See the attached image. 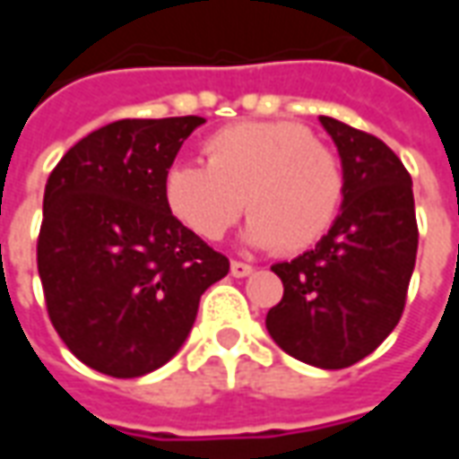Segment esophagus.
Returning a JSON list of instances; mask_svg holds the SVG:
<instances>
[{
  "label": "esophagus",
  "instance_id": "esophagus-1",
  "mask_svg": "<svg viewBox=\"0 0 459 459\" xmlns=\"http://www.w3.org/2000/svg\"><path fill=\"white\" fill-rule=\"evenodd\" d=\"M250 273H253V265L243 263V260H230V275L233 278H248Z\"/></svg>",
  "mask_w": 459,
  "mask_h": 459
}]
</instances>
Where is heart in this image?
Masks as SVG:
<instances>
[{
  "mask_svg": "<svg viewBox=\"0 0 459 459\" xmlns=\"http://www.w3.org/2000/svg\"><path fill=\"white\" fill-rule=\"evenodd\" d=\"M206 164L174 161L164 204L181 226L219 240L243 206L253 246L295 255L327 236L346 191L344 164L299 122H238L211 134Z\"/></svg>",
  "mask_w": 459,
  "mask_h": 459,
  "instance_id": "obj_1",
  "label": "heart"
}]
</instances>
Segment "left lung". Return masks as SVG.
Listing matches in <instances>:
<instances>
[{
    "instance_id": "obj_1",
    "label": "left lung",
    "mask_w": 459,
    "mask_h": 459,
    "mask_svg": "<svg viewBox=\"0 0 459 459\" xmlns=\"http://www.w3.org/2000/svg\"><path fill=\"white\" fill-rule=\"evenodd\" d=\"M319 122L344 164L342 213L315 248L273 265L285 292L265 327L299 361L346 368L403 315L418 253L413 181L385 142L327 115Z\"/></svg>"
}]
</instances>
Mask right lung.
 <instances>
[{
	"instance_id": "obj_1",
	"label": "right lung",
	"mask_w": 459,
	"mask_h": 459,
	"mask_svg": "<svg viewBox=\"0 0 459 459\" xmlns=\"http://www.w3.org/2000/svg\"><path fill=\"white\" fill-rule=\"evenodd\" d=\"M201 122H110L75 142L46 181L36 263L48 319L100 374L134 378L167 364L201 295L229 275V258L181 226L161 194Z\"/></svg>"
}]
</instances>
